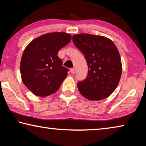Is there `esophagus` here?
I'll list each match as a JSON object with an SVG mask.
<instances>
[{"instance_id": "obj_1", "label": "esophagus", "mask_w": 146, "mask_h": 146, "mask_svg": "<svg viewBox=\"0 0 146 146\" xmlns=\"http://www.w3.org/2000/svg\"><path fill=\"white\" fill-rule=\"evenodd\" d=\"M70 71H71V73L72 74V75H73V74H75V72H76V70H75V68H72V69H71Z\"/></svg>"}]
</instances>
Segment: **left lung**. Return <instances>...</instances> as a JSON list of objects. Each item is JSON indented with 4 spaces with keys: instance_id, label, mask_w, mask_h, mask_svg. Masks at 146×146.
Returning <instances> with one entry per match:
<instances>
[{
    "instance_id": "8db88e82",
    "label": "left lung",
    "mask_w": 146,
    "mask_h": 146,
    "mask_svg": "<svg viewBox=\"0 0 146 146\" xmlns=\"http://www.w3.org/2000/svg\"><path fill=\"white\" fill-rule=\"evenodd\" d=\"M73 41L84 55L88 66L87 78L77 84L79 92L90 100L108 97L117 88L122 75L117 46L106 36L88 33L74 35Z\"/></svg>"
}]
</instances>
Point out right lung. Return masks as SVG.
<instances>
[{"mask_svg": "<svg viewBox=\"0 0 146 146\" xmlns=\"http://www.w3.org/2000/svg\"><path fill=\"white\" fill-rule=\"evenodd\" d=\"M71 35L53 32L33 39L24 49L21 60L24 84L34 95L47 97L57 91L67 77V68L57 56L71 41Z\"/></svg>", "mask_w": 146, "mask_h": 146, "instance_id": "obj_1", "label": "right lung"}]
</instances>
